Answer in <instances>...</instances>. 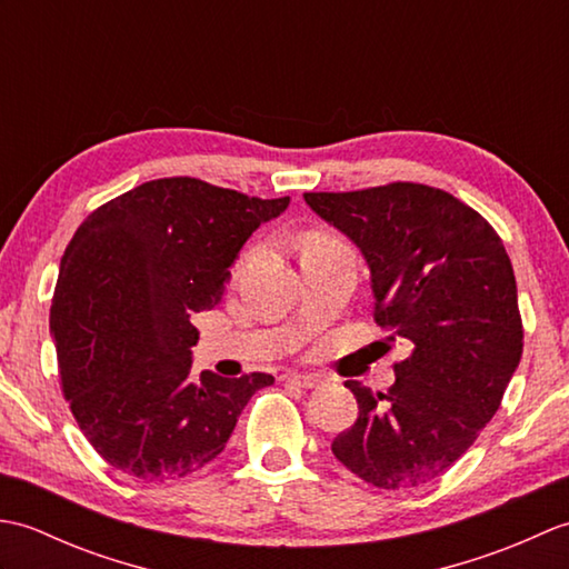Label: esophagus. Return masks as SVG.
Listing matches in <instances>:
<instances>
[{
    "label": "esophagus",
    "mask_w": 569,
    "mask_h": 569,
    "mask_svg": "<svg viewBox=\"0 0 569 569\" xmlns=\"http://www.w3.org/2000/svg\"><path fill=\"white\" fill-rule=\"evenodd\" d=\"M286 379L296 383V386H300V389H318V386L322 383L320 377H316V373H288Z\"/></svg>",
    "instance_id": "obj_1"
}]
</instances>
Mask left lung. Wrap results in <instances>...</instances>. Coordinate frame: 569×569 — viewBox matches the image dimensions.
I'll return each mask as SVG.
<instances>
[{"label": "left lung", "instance_id": "obj_1", "mask_svg": "<svg viewBox=\"0 0 569 569\" xmlns=\"http://www.w3.org/2000/svg\"><path fill=\"white\" fill-rule=\"evenodd\" d=\"M303 198L365 253L373 320L410 349L386 393L345 381L359 418L332 452L379 489L428 485L475 445L521 361L509 253L485 217L440 188L398 180Z\"/></svg>", "mask_w": 569, "mask_h": 569}]
</instances>
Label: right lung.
Wrapping results in <instances>:
<instances>
[{
    "mask_svg": "<svg viewBox=\"0 0 569 569\" xmlns=\"http://www.w3.org/2000/svg\"><path fill=\"white\" fill-rule=\"evenodd\" d=\"M288 202L159 178L100 204L72 234L51 335L66 401L104 462L149 485L188 477L273 383L261 371L192 379L190 318L220 303L239 249Z\"/></svg>",
    "mask_w": 569,
    "mask_h": 569,
    "instance_id": "1",
    "label": "right lung"
}]
</instances>
